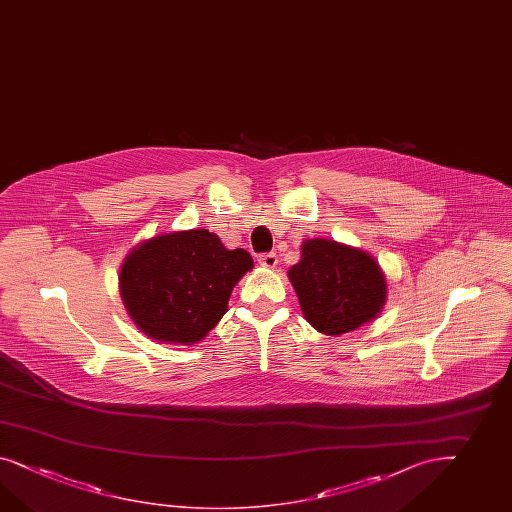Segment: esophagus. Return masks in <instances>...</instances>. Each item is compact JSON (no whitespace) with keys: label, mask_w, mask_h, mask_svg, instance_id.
<instances>
[{"label":"esophagus","mask_w":512,"mask_h":512,"mask_svg":"<svg viewBox=\"0 0 512 512\" xmlns=\"http://www.w3.org/2000/svg\"><path fill=\"white\" fill-rule=\"evenodd\" d=\"M259 264L264 266V268H274L277 264V255L276 253H263V255H259Z\"/></svg>","instance_id":"34e87169"}]
</instances>
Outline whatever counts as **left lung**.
<instances>
[{"label": "left lung", "mask_w": 512, "mask_h": 512, "mask_svg": "<svg viewBox=\"0 0 512 512\" xmlns=\"http://www.w3.org/2000/svg\"><path fill=\"white\" fill-rule=\"evenodd\" d=\"M289 279L307 322L326 335L360 328L386 304L382 268L369 253L335 240H305Z\"/></svg>", "instance_id": "8db88e82"}]
</instances>
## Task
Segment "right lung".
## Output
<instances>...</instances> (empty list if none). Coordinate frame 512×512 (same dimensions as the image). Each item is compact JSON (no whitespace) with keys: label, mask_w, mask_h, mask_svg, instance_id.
<instances>
[{"label":"right lung","mask_w":512,"mask_h":512,"mask_svg":"<svg viewBox=\"0 0 512 512\" xmlns=\"http://www.w3.org/2000/svg\"><path fill=\"white\" fill-rule=\"evenodd\" d=\"M253 268L207 229L152 236L121 268V298L141 332L160 343H199L225 315L231 291Z\"/></svg>","instance_id":"add662e5"}]
</instances>
